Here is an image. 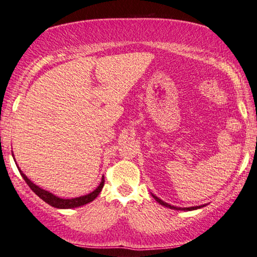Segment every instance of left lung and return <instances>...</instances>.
Masks as SVG:
<instances>
[{
  "label": "left lung",
  "mask_w": 257,
  "mask_h": 257,
  "mask_svg": "<svg viewBox=\"0 0 257 257\" xmlns=\"http://www.w3.org/2000/svg\"><path fill=\"white\" fill-rule=\"evenodd\" d=\"M153 197L155 198V200H156L157 202H160L161 205H163V206H165V207H169V208H171V209H182V211H193V209H197V208H200V207H204V206H194V207H176V206H171L170 204H168V202H164L163 200H161L160 198H157L156 196H154L153 194Z\"/></svg>",
  "instance_id": "obj_1"
}]
</instances>
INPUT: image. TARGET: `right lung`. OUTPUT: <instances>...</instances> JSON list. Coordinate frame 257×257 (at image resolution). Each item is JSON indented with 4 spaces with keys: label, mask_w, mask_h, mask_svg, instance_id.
Returning <instances> with one entry per match:
<instances>
[{
    "label": "right lung",
    "mask_w": 257,
    "mask_h": 257,
    "mask_svg": "<svg viewBox=\"0 0 257 257\" xmlns=\"http://www.w3.org/2000/svg\"><path fill=\"white\" fill-rule=\"evenodd\" d=\"M19 171L21 172V176L23 177V179L25 180V183L28 184L29 187H30V189L34 191V192L37 194V196L41 198V199H43L45 202H48L49 205H51L52 207H56V208H74V207H79V206H84L86 204H88V202L93 201L97 196H99V193L101 192V190H102L103 184H104V179L102 177V180H101L100 185L97 186L96 189L93 191V192L86 194V196H81V197H78V198H72V199H63V198L57 197L53 193L49 192V191L43 190L39 186L36 185V184L32 183L31 180L29 179L28 177L21 171L20 168H19Z\"/></svg>",
    "instance_id": "obj_1"
}]
</instances>
